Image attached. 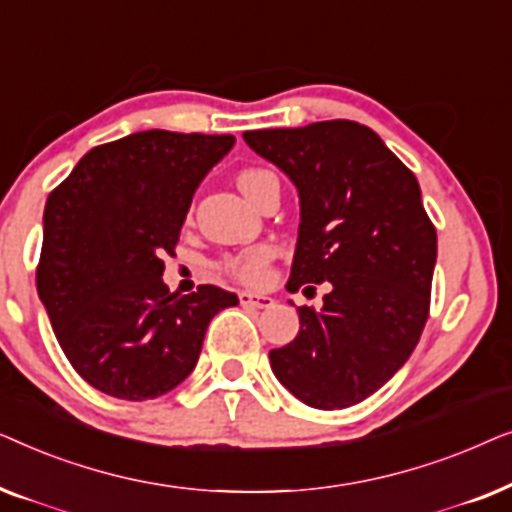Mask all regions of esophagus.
<instances>
[{"label": "esophagus", "mask_w": 512, "mask_h": 512, "mask_svg": "<svg viewBox=\"0 0 512 512\" xmlns=\"http://www.w3.org/2000/svg\"><path fill=\"white\" fill-rule=\"evenodd\" d=\"M240 303L249 305V307H258V310H268V307L275 305L268 293H251V291H242L240 293Z\"/></svg>", "instance_id": "34e87169"}]
</instances>
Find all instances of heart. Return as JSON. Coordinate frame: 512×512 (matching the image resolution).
<instances>
[{"label":"heart","instance_id":"1","mask_svg":"<svg viewBox=\"0 0 512 512\" xmlns=\"http://www.w3.org/2000/svg\"><path fill=\"white\" fill-rule=\"evenodd\" d=\"M268 174L270 172L249 167V170H242L237 174V186H240V191L249 198L251 191H254V186L263 177H268ZM270 261H272L270 244H254V247L244 249L242 254L228 256L226 261H223V270H226L230 277L240 279L244 284H263L265 277H268Z\"/></svg>","mask_w":512,"mask_h":512}]
</instances>
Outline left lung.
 Masks as SVG:
<instances>
[{
	"label": "left lung",
	"mask_w": 512,
	"mask_h": 512,
	"mask_svg": "<svg viewBox=\"0 0 512 512\" xmlns=\"http://www.w3.org/2000/svg\"><path fill=\"white\" fill-rule=\"evenodd\" d=\"M244 142L298 188L286 289L331 282L321 310L298 307L300 331L272 349V373L310 408L361 403L410 359L429 319L438 237L415 174L377 132L342 118L249 130Z\"/></svg>",
	"instance_id": "8db88e82"
}]
</instances>
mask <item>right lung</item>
I'll list each match as a JSON object with an SVG mask.
<instances>
[{"label": "right lung", "instance_id": "obj_1", "mask_svg": "<svg viewBox=\"0 0 512 512\" xmlns=\"http://www.w3.org/2000/svg\"><path fill=\"white\" fill-rule=\"evenodd\" d=\"M233 135L146 130L95 146L51 191L37 291L62 352L90 387L123 401L172 391L198 363L209 321L235 293L163 282L195 188Z\"/></svg>", "mask_w": 512, "mask_h": 512}]
</instances>
